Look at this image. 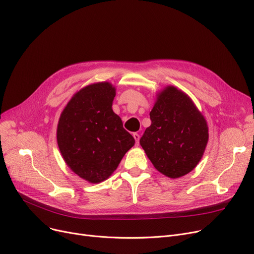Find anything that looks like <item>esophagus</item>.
Returning <instances> with one entry per match:
<instances>
[{
    "label": "esophagus",
    "mask_w": 254,
    "mask_h": 254,
    "mask_svg": "<svg viewBox=\"0 0 254 254\" xmlns=\"http://www.w3.org/2000/svg\"><path fill=\"white\" fill-rule=\"evenodd\" d=\"M132 137L135 138V141H136V145L138 146V145H139V141H140V135H139V134H137V132H135V134L132 135Z\"/></svg>",
    "instance_id": "esophagus-1"
}]
</instances>
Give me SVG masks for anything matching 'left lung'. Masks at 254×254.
Instances as JSON below:
<instances>
[{
    "label": "left lung",
    "instance_id": "left-lung-1",
    "mask_svg": "<svg viewBox=\"0 0 254 254\" xmlns=\"http://www.w3.org/2000/svg\"><path fill=\"white\" fill-rule=\"evenodd\" d=\"M150 119L140 144L154 168L172 179L189 174L208 143L204 115L185 92L168 85L156 93Z\"/></svg>",
    "mask_w": 254,
    "mask_h": 254
}]
</instances>
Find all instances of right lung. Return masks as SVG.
Wrapping results in <instances>:
<instances>
[{
  "instance_id": "right-lung-1",
  "label": "right lung",
  "mask_w": 254,
  "mask_h": 254,
  "mask_svg": "<svg viewBox=\"0 0 254 254\" xmlns=\"http://www.w3.org/2000/svg\"><path fill=\"white\" fill-rule=\"evenodd\" d=\"M115 95L110 82L89 84L75 93L59 119L57 140L64 161L89 183L108 179L135 145L112 110Z\"/></svg>"
}]
</instances>
